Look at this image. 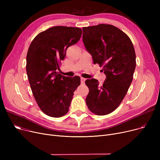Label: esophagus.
I'll list each match as a JSON object with an SVG mask.
<instances>
[{
  "mask_svg": "<svg viewBox=\"0 0 160 160\" xmlns=\"http://www.w3.org/2000/svg\"><path fill=\"white\" fill-rule=\"evenodd\" d=\"M86 80V78H83V77H81V83H84V82H85Z\"/></svg>",
  "mask_w": 160,
  "mask_h": 160,
  "instance_id": "34e87169",
  "label": "esophagus"
}]
</instances>
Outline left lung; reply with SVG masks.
<instances>
[{"mask_svg":"<svg viewBox=\"0 0 160 160\" xmlns=\"http://www.w3.org/2000/svg\"><path fill=\"white\" fill-rule=\"evenodd\" d=\"M83 42L94 64L102 67L106 79L102 85L97 80H86L89 110L105 115L118 108L127 95L136 69V52L130 38L111 24L83 27Z\"/></svg>","mask_w":160,"mask_h":160,"instance_id":"left-lung-1","label":"left lung"}]
</instances>
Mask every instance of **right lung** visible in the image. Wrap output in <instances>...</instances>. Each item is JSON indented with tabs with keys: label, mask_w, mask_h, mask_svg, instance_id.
<instances>
[{
	"label": "right lung",
	"mask_w": 160,
	"mask_h": 160,
	"mask_svg": "<svg viewBox=\"0 0 160 160\" xmlns=\"http://www.w3.org/2000/svg\"><path fill=\"white\" fill-rule=\"evenodd\" d=\"M80 28L57 26L40 32L33 39L27 55V72L32 93L39 108L52 117L69 111L74 91L80 85L78 76L59 74L67 48L80 40Z\"/></svg>",
	"instance_id": "obj_1"
}]
</instances>
